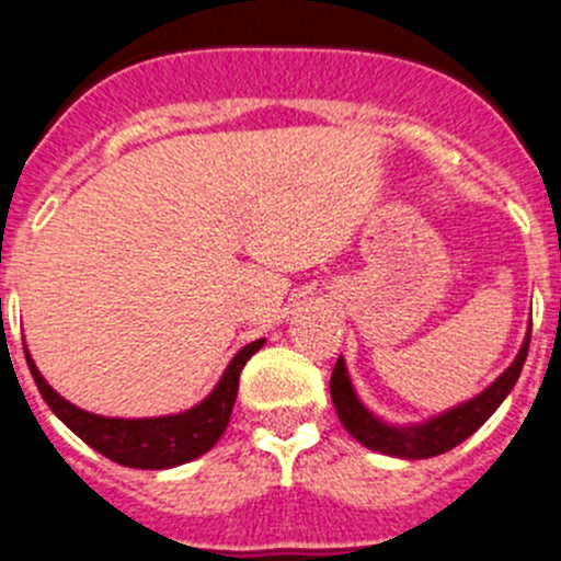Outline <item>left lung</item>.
Returning a JSON list of instances; mask_svg holds the SVG:
<instances>
[{
    "mask_svg": "<svg viewBox=\"0 0 561 561\" xmlns=\"http://www.w3.org/2000/svg\"><path fill=\"white\" fill-rule=\"evenodd\" d=\"M529 336L524 339L522 353L516 355V360L507 366L505 375H502L494 386L485 388L483 393L474 396L467 404H458L456 410L410 428H393L388 426V423L377 421V417L358 401L353 386H350L344 360L339 358L331 375V399L333 407H336L339 421L344 423V428H347L360 445L377 450V454L396 458H432L445 454V450L461 445L469 434L478 432V428L494 415L496 407L505 401V396L511 393L513 386H516L518 375H522L524 369L526 353H529Z\"/></svg>",
    "mask_w": 561,
    "mask_h": 561,
    "instance_id": "8db88e82",
    "label": "left lung"
}]
</instances>
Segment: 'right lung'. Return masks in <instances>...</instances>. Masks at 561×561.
I'll list each match as a JSON object with an SVG mask.
<instances>
[{"instance_id": "obj_1", "label": "right lung", "mask_w": 561, "mask_h": 561, "mask_svg": "<svg viewBox=\"0 0 561 561\" xmlns=\"http://www.w3.org/2000/svg\"><path fill=\"white\" fill-rule=\"evenodd\" d=\"M263 347V339L247 344L239 350L233 360H230L228 371L222 375L219 386L211 390L208 399L192 410L179 412V415L168 417H103L92 415V412L81 410V407L70 404L61 399L43 375L37 371L35 360L26 353V364H30L35 386L43 393L45 404L56 412L61 423L70 432H76L89 448L103 454L111 461L122 463V467L133 469H168L179 467V463L192 461V458L203 456L217 445L222 432L228 428L230 412H233L236 393H239V377L241 369L257 350Z\"/></svg>"}]
</instances>
